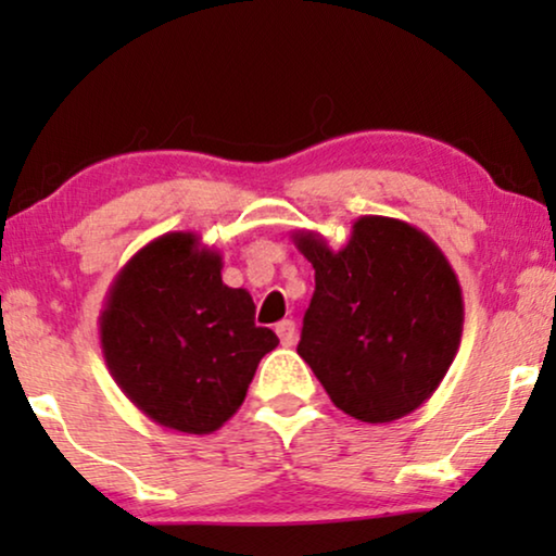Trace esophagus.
Masks as SVG:
<instances>
[{"label": "esophagus", "instance_id": "1", "mask_svg": "<svg viewBox=\"0 0 556 556\" xmlns=\"http://www.w3.org/2000/svg\"><path fill=\"white\" fill-rule=\"evenodd\" d=\"M276 333L280 337V344H283V346H293L295 344V324L291 321V318L280 321L276 326Z\"/></svg>", "mask_w": 556, "mask_h": 556}]
</instances>
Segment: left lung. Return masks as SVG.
I'll use <instances>...</instances> for the list:
<instances>
[{"instance_id": "1", "label": "left lung", "mask_w": 556, "mask_h": 556, "mask_svg": "<svg viewBox=\"0 0 556 556\" xmlns=\"http://www.w3.org/2000/svg\"><path fill=\"white\" fill-rule=\"evenodd\" d=\"M316 270L301 359L333 405L362 422H392L432 397L458 354L463 293L435 240L405 219L364 215L344 248L293 232Z\"/></svg>"}]
</instances>
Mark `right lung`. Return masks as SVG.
Segmentation results:
<instances>
[{"instance_id": "1", "label": "right lung", "mask_w": 556, "mask_h": 556, "mask_svg": "<svg viewBox=\"0 0 556 556\" xmlns=\"http://www.w3.org/2000/svg\"><path fill=\"white\" fill-rule=\"evenodd\" d=\"M98 333L121 392L149 420L189 435L223 428L278 346L255 326L253 295L223 283V255L197 232H166L116 273Z\"/></svg>"}]
</instances>
